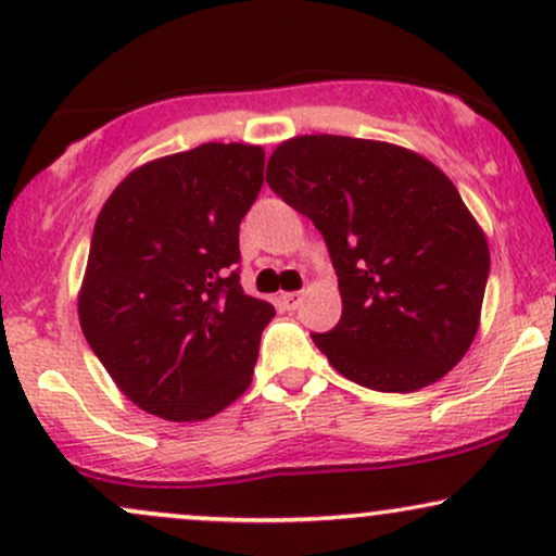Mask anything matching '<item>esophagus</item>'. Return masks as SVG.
Here are the masks:
<instances>
[{
    "label": "esophagus",
    "instance_id": "1",
    "mask_svg": "<svg viewBox=\"0 0 556 556\" xmlns=\"http://www.w3.org/2000/svg\"><path fill=\"white\" fill-rule=\"evenodd\" d=\"M279 303H282L285 311H295L298 305L303 303V292H282Z\"/></svg>",
    "mask_w": 556,
    "mask_h": 556
}]
</instances>
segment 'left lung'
I'll list each match as a JSON object with an SVG mask.
<instances>
[{
	"instance_id": "obj_1",
	"label": "left lung",
	"mask_w": 556,
	"mask_h": 556,
	"mask_svg": "<svg viewBox=\"0 0 556 556\" xmlns=\"http://www.w3.org/2000/svg\"><path fill=\"white\" fill-rule=\"evenodd\" d=\"M266 182L327 240L342 318L314 342L334 371L376 392H416L463 361L481 327L489 242L437 164L318 132L282 140Z\"/></svg>"
}]
</instances>
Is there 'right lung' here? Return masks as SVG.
<instances>
[{
  "instance_id": "obj_1",
  "label": "right lung",
  "mask_w": 556,
  "mask_h": 556,
  "mask_svg": "<svg viewBox=\"0 0 556 556\" xmlns=\"http://www.w3.org/2000/svg\"><path fill=\"white\" fill-rule=\"evenodd\" d=\"M264 159L251 143L159 156L99 212L80 329L119 392L151 416L195 424L251 387L274 305L242 292L235 264Z\"/></svg>"
}]
</instances>
